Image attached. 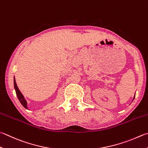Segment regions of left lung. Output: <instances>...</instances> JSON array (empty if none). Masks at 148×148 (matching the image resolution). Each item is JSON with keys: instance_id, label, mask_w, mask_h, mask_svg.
Listing matches in <instances>:
<instances>
[{"instance_id": "1", "label": "left lung", "mask_w": 148, "mask_h": 148, "mask_svg": "<svg viewBox=\"0 0 148 148\" xmlns=\"http://www.w3.org/2000/svg\"><path fill=\"white\" fill-rule=\"evenodd\" d=\"M135 97H134V99H135Z\"/></svg>"}]
</instances>
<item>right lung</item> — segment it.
<instances>
[{
    "instance_id": "right-lung-1",
    "label": "right lung",
    "mask_w": 148,
    "mask_h": 148,
    "mask_svg": "<svg viewBox=\"0 0 148 148\" xmlns=\"http://www.w3.org/2000/svg\"><path fill=\"white\" fill-rule=\"evenodd\" d=\"M14 87H15V91H16V95H17V97L18 99L19 100V101H20V102L22 104V105L25 108L27 109V102L26 101V100H25L24 96L22 95V94L21 93V92L20 91V90H19V89L18 88L17 85H16V82H15V77H14Z\"/></svg>"
}]
</instances>
